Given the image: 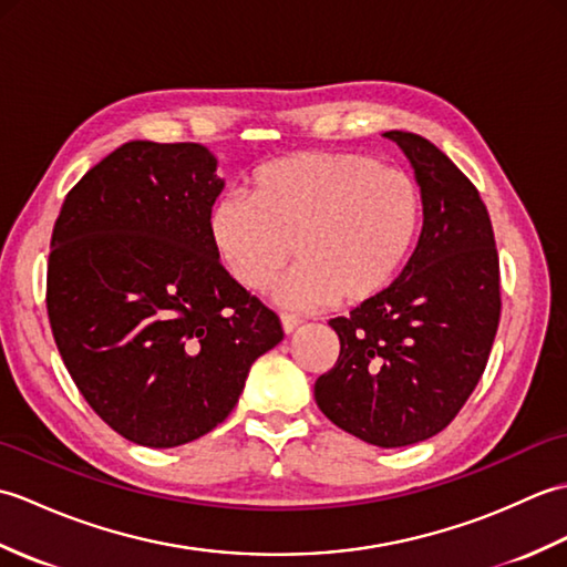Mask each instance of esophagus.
<instances>
[{"label":"esophagus","mask_w":567,"mask_h":567,"mask_svg":"<svg viewBox=\"0 0 567 567\" xmlns=\"http://www.w3.org/2000/svg\"><path fill=\"white\" fill-rule=\"evenodd\" d=\"M280 323H282V331L285 333H292L299 323H302V319H297V317H292V315H282L280 317Z\"/></svg>","instance_id":"obj_1"}]
</instances>
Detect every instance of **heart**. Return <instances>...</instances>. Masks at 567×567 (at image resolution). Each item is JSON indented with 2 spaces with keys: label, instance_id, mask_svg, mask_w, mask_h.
Wrapping results in <instances>:
<instances>
[{
  "label": "heart",
  "instance_id": "1",
  "mask_svg": "<svg viewBox=\"0 0 567 567\" xmlns=\"http://www.w3.org/2000/svg\"><path fill=\"white\" fill-rule=\"evenodd\" d=\"M424 192L402 167L355 151H307L260 165L250 197L226 192L207 231L224 270L260 292L277 285L287 307H358L388 292L412 260Z\"/></svg>",
  "mask_w": 567,
  "mask_h": 567
}]
</instances>
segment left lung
<instances>
[{"label":"left lung","instance_id":"8db88e82","mask_svg":"<svg viewBox=\"0 0 567 567\" xmlns=\"http://www.w3.org/2000/svg\"><path fill=\"white\" fill-rule=\"evenodd\" d=\"M424 192V228L388 292L336 317V365L315 384L336 426L380 449L436 436L483 378L499 327V256L477 187L431 141L388 131Z\"/></svg>","mask_w":567,"mask_h":567}]
</instances>
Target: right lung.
I'll use <instances>...</instances> for the list:
<instances>
[{"mask_svg": "<svg viewBox=\"0 0 567 567\" xmlns=\"http://www.w3.org/2000/svg\"><path fill=\"white\" fill-rule=\"evenodd\" d=\"M199 143L128 141L68 192L48 256L60 358L104 424L148 449L231 414L280 319L228 275L207 216L224 189Z\"/></svg>", "mask_w": 567, "mask_h": 567, "instance_id": "obj_1", "label": "right lung"}]
</instances>
